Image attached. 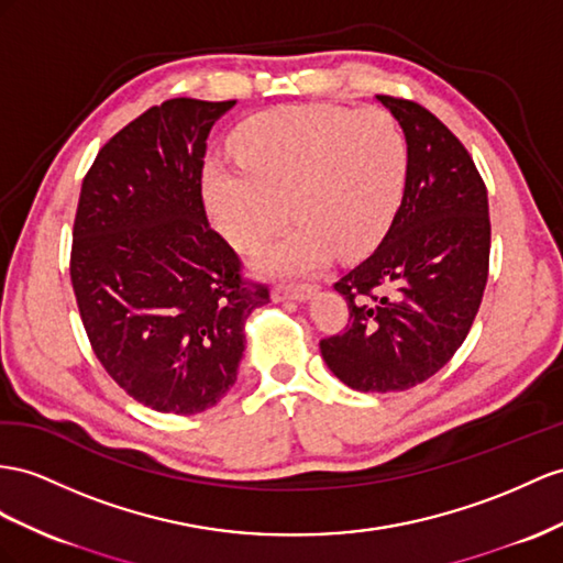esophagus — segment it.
Segmentation results:
<instances>
[{"label":"esophagus","mask_w":563,"mask_h":563,"mask_svg":"<svg viewBox=\"0 0 563 563\" xmlns=\"http://www.w3.org/2000/svg\"><path fill=\"white\" fill-rule=\"evenodd\" d=\"M316 292L313 285H297V287H273V301H285V299H297V301H307Z\"/></svg>","instance_id":"esophagus-1"}]
</instances>
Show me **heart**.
<instances>
[{
  "mask_svg": "<svg viewBox=\"0 0 563 563\" xmlns=\"http://www.w3.org/2000/svg\"><path fill=\"white\" fill-rule=\"evenodd\" d=\"M238 166L205 168V199L233 247L256 250L290 211L297 225L256 256L264 276H305L330 254L362 256L390 228L407 185V137L390 111L278 107L230 140Z\"/></svg>",
  "mask_w": 563,
  "mask_h": 563,
  "instance_id": "1",
  "label": "heart"
}]
</instances>
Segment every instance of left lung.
Returning <instances> with one entry per match:
<instances>
[{
  "label": "left lung",
  "mask_w": 563,
  "mask_h": 563,
  "mask_svg": "<svg viewBox=\"0 0 563 563\" xmlns=\"http://www.w3.org/2000/svg\"><path fill=\"white\" fill-rule=\"evenodd\" d=\"M407 137L405 197L378 250L335 283L344 333L321 356L358 393H401L428 380L466 340L487 283V190L454 133L409 99L378 95Z\"/></svg>",
  "instance_id": "obj_1"
}]
</instances>
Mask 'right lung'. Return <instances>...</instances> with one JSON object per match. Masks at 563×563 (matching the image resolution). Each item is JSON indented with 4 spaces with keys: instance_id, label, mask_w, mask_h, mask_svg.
<instances>
[{
    "instance_id": "1",
    "label": "right lung",
    "mask_w": 563,
    "mask_h": 563,
    "mask_svg": "<svg viewBox=\"0 0 563 563\" xmlns=\"http://www.w3.org/2000/svg\"><path fill=\"white\" fill-rule=\"evenodd\" d=\"M230 102L178 97L99 150L82 180L70 283L85 333L109 376L162 413L207 411L238 380L244 323L268 287L242 280L211 230L201 168Z\"/></svg>"
}]
</instances>
